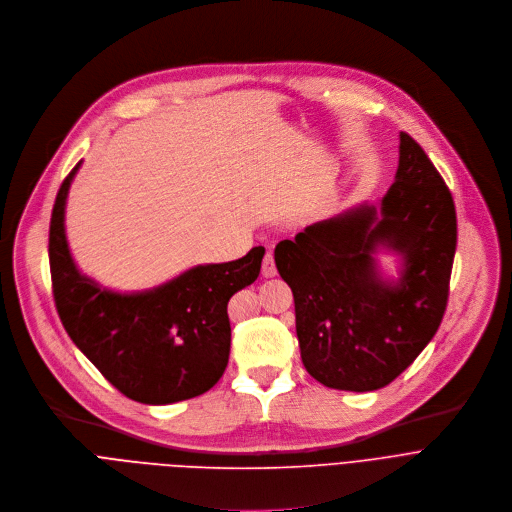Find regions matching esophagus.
I'll use <instances>...</instances> for the list:
<instances>
[{"mask_svg": "<svg viewBox=\"0 0 512 512\" xmlns=\"http://www.w3.org/2000/svg\"><path fill=\"white\" fill-rule=\"evenodd\" d=\"M276 274H278V270H276V264H274V256H272V252H266V256L262 260V276L274 278Z\"/></svg>", "mask_w": 512, "mask_h": 512, "instance_id": "1", "label": "esophagus"}]
</instances>
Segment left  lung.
Returning <instances> with one entry per match:
<instances>
[{
    "mask_svg": "<svg viewBox=\"0 0 512 512\" xmlns=\"http://www.w3.org/2000/svg\"><path fill=\"white\" fill-rule=\"evenodd\" d=\"M456 234L450 189L401 131L395 181L379 206L361 203L274 248L306 371L333 389L375 391L410 367L442 323ZM381 249L400 258L397 279L382 276Z\"/></svg>",
    "mask_w": 512,
    "mask_h": 512,
    "instance_id": "1",
    "label": "left lung"
}]
</instances>
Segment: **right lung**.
<instances>
[{"label":"right lung","mask_w":512,"mask_h":512,"mask_svg":"<svg viewBox=\"0 0 512 512\" xmlns=\"http://www.w3.org/2000/svg\"><path fill=\"white\" fill-rule=\"evenodd\" d=\"M82 161L62 181L50 220V272L72 343L123 395L167 405L212 389L230 357L228 300L250 286L264 248L224 264H199L155 288L115 292L82 274L70 254L66 197Z\"/></svg>","instance_id":"obj_1"}]
</instances>
